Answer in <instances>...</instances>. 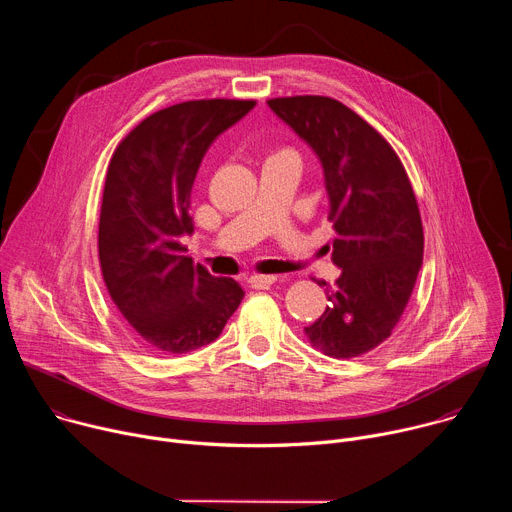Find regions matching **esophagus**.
I'll return each mask as SVG.
<instances>
[{
	"label": "esophagus",
	"mask_w": 512,
	"mask_h": 512,
	"mask_svg": "<svg viewBox=\"0 0 512 512\" xmlns=\"http://www.w3.org/2000/svg\"><path fill=\"white\" fill-rule=\"evenodd\" d=\"M279 277L277 275H263V273H253L251 277H249V283L251 285H255V287H265V285H271V283H275Z\"/></svg>",
	"instance_id": "obj_1"
}]
</instances>
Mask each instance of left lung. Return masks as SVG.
I'll return each mask as SVG.
<instances>
[{
  "mask_svg": "<svg viewBox=\"0 0 512 512\" xmlns=\"http://www.w3.org/2000/svg\"><path fill=\"white\" fill-rule=\"evenodd\" d=\"M267 105L320 160L336 231L332 261L342 273L306 336L332 358L369 352L397 326L423 261L411 182L387 139L340 101L304 95Z\"/></svg>",
  "mask_w": 512,
  "mask_h": 512,
  "instance_id": "left-lung-1",
  "label": "left lung"
}]
</instances>
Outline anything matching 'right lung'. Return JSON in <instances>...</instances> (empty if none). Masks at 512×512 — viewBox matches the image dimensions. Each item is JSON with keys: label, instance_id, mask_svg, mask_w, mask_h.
Returning a JSON list of instances; mask_svg holds the SVG:
<instances>
[{"label": "right lung", "instance_id": "1", "mask_svg": "<svg viewBox=\"0 0 512 512\" xmlns=\"http://www.w3.org/2000/svg\"><path fill=\"white\" fill-rule=\"evenodd\" d=\"M255 101H186L145 117L109 162L99 221V261L109 296L139 340L184 354L223 332L245 291L214 277L180 243L194 233L190 194L212 141Z\"/></svg>", "mask_w": 512, "mask_h": 512}]
</instances>
